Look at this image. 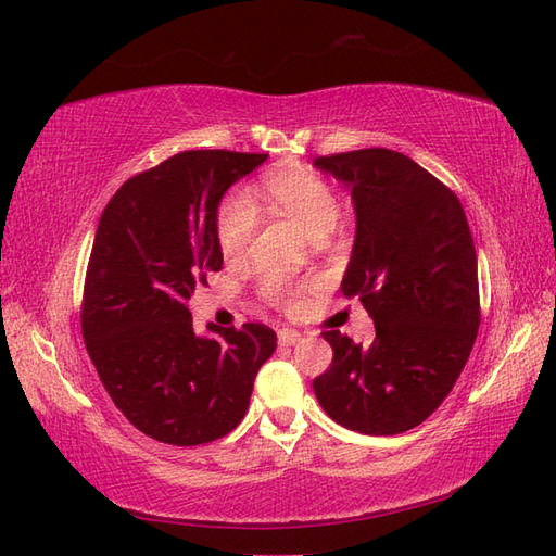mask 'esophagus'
Listing matches in <instances>:
<instances>
[{
    "instance_id": "34e87169",
    "label": "esophagus",
    "mask_w": 556,
    "mask_h": 556,
    "mask_svg": "<svg viewBox=\"0 0 556 556\" xmlns=\"http://www.w3.org/2000/svg\"><path fill=\"white\" fill-rule=\"evenodd\" d=\"M299 341H301V333L294 331V329H280V331H278V343H280V348H292V345H296Z\"/></svg>"
}]
</instances>
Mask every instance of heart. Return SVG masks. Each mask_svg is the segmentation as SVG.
I'll return each mask as SVG.
<instances>
[{"label":"heart","mask_w":556,"mask_h":556,"mask_svg":"<svg viewBox=\"0 0 556 556\" xmlns=\"http://www.w3.org/2000/svg\"><path fill=\"white\" fill-rule=\"evenodd\" d=\"M264 192L274 204L290 215L308 233L311 241L327 239L339 223V199L331 185L306 169H280L264 180ZM257 229V206L245 192L229 194L217 211V245L225 257H241ZM262 292L278 306L292 308L304 294L290 280L268 276Z\"/></svg>","instance_id":"1"}]
</instances>
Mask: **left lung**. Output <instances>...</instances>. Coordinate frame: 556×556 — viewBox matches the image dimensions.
<instances>
[{
	"instance_id": "left-lung-1",
	"label": "left lung",
	"mask_w": 556,
	"mask_h": 556,
	"mask_svg": "<svg viewBox=\"0 0 556 556\" xmlns=\"http://www.w3.org/2000/svg\"><path fill=\"white\" fill-rule=\"evenodd\" d=\"M350 190L355 243L341 292L374 317L357 345L325 331L333 350L313 380L323 410L366 435L403 433L441 406L480 327L478 255L459 199L410 157L387 148L313 162Z\"/></svg>"
}]
</instances>
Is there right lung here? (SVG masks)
I'll use <instances>...</instances> for the list:
<instances>
[{
	"label": "right lung",
	"instance_id": "right-lung-1",
	"mask_svg": "<svg viewBox=\"0 0 556 556\" xmlns=\"http://www.w3.org/2000/svg\"><path fill=\"white\" fill-rule=\"evenodd\" d=\"M268 155L185 150L129 178L99 217L83 292V339L129 422L169 445L223 439L243 419L276 333L192 327L188 301L220 271L217 208Z\"/></svg>",
	"mask_w": 556,
	"mask_h": 556
}]
</instances>
